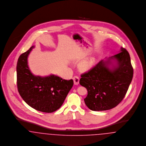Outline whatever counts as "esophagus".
Masks as SVG:
<instances>
[{
	"mask_svg": "<svg viewBox=\"0 0 146 146\" xmlns=\"http://www.w3.org/2000/svg\"><path fill=\"white\" fill-rule=\"evenodd\" d=\"M73 80H74V82L75 85H78L79 84V81H80V78L78 77L77 76H75L73 78Z\"/></svg>",
	"mask_w": 146,
	"mask_h": 146,
	"instance_id": "esophagus-1",
	"label": "esophagus"
}]
</instances>
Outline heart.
I'll use <instances>...</instances> for the list:
<instances>
[{
	"label": "heart",
	"instance_id": "b5f03b06",
	"mask_svg": "<svg viewBox=\"0 0 146 146\" xmlns=\"http://www.w3.org/2000/svg\"><path fill=\"white\" fill-rule=\"evenodd\" d=\"M95 61L94 57H90L82 60L80 64V67L83 70H89L94 66Z\"/></svg>",
	"mask_w": 146,
	"mask_h": 146
}]
</instances>
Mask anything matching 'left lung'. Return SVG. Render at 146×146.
<instances>
[{"instance_id": "left-lung-1", "label": "left lung", "mask_w": 146, "mask_h": 146, "mask_svg": "<svg viewBox=\"0 0 146 146\" xmlns=\"http://www.w3.org/2000/svg\"><path fill=\"white\" fill-rule=\"evenodd\" d=\"M133 73L130 55L123 47L118 54L102 60L80 80L88 91L84 99L86 106L94 111L117 106L127 93Z\"/></svg>"}]
</instances>
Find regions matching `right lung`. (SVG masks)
<instances>
[{
  "instance_id": "1",
  "label": "right lung",
  "mask_w": 146,
  "mask_h": 146,
  "mask_svg": "<svg viewBox=\"0 0 146 146\" xmlns=\"http://www.w3.org/2000/svg\"><path fill=\"white\" fill-rule=\"evenodd\" d=\"M22 54L17 64V84L19 95L31 107L41 112L52 113L61 107L73 86L72 80L62 79L53 74L42 77L33 74L28 57L32 50Z\"/></svg>"
}]
</instances>
